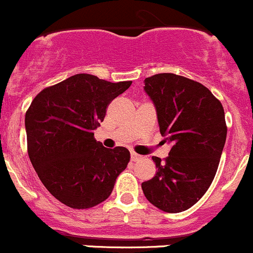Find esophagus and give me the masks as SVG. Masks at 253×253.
Returning a JSON list of instances; mask_svg holds the SVG:
<instances>
[{
	"label": "esophagus",
	"instance_id": "esophagus-1",
	"mask_svg": "<svg viewBox=\"0 0 253 253\" xmlns=\"http://www.w3.org/2000/svg\"><path fill=\"white\" fill-rule=\"evenodd\" d=\"M141 159H142L141 155L136 154V152H131V161H139V160Z\"/></svg>",
	"mask_w": 253,
	"mask_h": 253
}]
</instances>
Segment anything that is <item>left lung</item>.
I'll return each instance as SVG.
<instances>
[{"label": "left lung", "mask_w": 253, "mask_h": 253, "mask_svg": "<svg viewBox=\"0 0 253 253\" xmlns=\"http://www.w3.org/2000/svg\"><path fill=\"white\" fill-rule=\"evenodd\" d=\"M144 82L160 132L172 147L165 161L152 157L157 171L142 182V192L161 211H184L204 196L216 173L227 132L224 108L206 86L187 77L157 74Z\"/></svg>", "instance_id": "8db88e82"}]
</instances>
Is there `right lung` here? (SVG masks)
<instances>
[{"label": "right lung", "instance_id": "1", "mask_svg": "<svg viewBox=\"0 0 253 253\" xmlns=\"http://www.w3.org/2000/svg\"><path fill=\"white\" fill-rule=\"evenodd\" d=\"M130 84L77 74L42 89L27 111L29 159L45 188L65 206L88 209L104 202L126 169L129 150L107 149L93 130Z\"/></svg>", "mask_w": 253, "mask_h": 253}]
</instances>
